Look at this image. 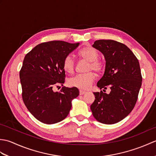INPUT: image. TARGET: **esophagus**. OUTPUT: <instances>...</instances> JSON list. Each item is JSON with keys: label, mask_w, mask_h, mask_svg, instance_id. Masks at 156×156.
<instances>
[{"label": "esophagus", "mask_w": 156, "mask_h": 156, "mask_svg": "<svg viewBox=\"0 0 156 156\" xmlns=\"http://www.w3.org/2000/svg\"><path fill=\"white\" fill-rule=\"evenodd\" d=\"M85 93H87V92L83 91V90H80V95H83V94H84Z\"/></svg>", "instance_id": "esophagus-1"}]
</instances>
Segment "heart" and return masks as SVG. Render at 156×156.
Wrapping results in <instances>:
<instances>
[{
  "label": "heart",
  "mask_w": 156,
  "mask_h": 156,
  "mask_svg": "<svg viewBox=\"0 0 156 156\" xmlns=\"http://www.w3.org/2000/svg\"><path fill=\"white\" fill-rule=\"evenodd\" d=\"M80 57L89 62L87 66V70H94L101 72L104 69L105 66L102 62L98 60V53L94 48L90 46H87L78 51ZM75 62L72 55H66L63 62V68L68 73H72L74 69ZM96 79L94 72H88L85 74H77L69 79L68 84L73 87L78 88L81 90H88L90 88Z\"/></svg>",
  "instance_id": "heart-1"
}]
</instances>
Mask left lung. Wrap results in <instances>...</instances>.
Returning a JSON list of instances; mask_svg holds the SVG:
<instances>
[{"mask_svg":"<svg viewBox=\"0 0 156 156\" xmlns=\"http://www.w3.org/2000/svg\"><path fill=\"white\" fill-rule=\"evenodd\" d=\"M92 47L103 54L104 75L97 82L100 89L109 87V94L94 92L90 106L94 117L102 123L111 125L122 120L133 110L141 87L142 76L137 58L127 46L114 40L95 41Z\"/></svg>","mask_w":156,"mask_h":156,"instance_id":"8db88e82","label":"left lung"}]
</instances>
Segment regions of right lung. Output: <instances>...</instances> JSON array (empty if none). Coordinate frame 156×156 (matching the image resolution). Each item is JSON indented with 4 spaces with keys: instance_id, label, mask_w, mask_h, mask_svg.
<instances>
[{
    "instance_id": "1",
    "label": "right lung",
    "mask_w": 156,
    "mask_h": 156,
    "mask_svg": "<svg viewBox=\"0 0 156 156\" xmlns=\"http://www.w3.org/2000/svg\"><path fill=\"white\" fill-rule=\"evenodd\" d=\"M79 43L51 41L36 45L25 55L20 71L23 100L29 111L38 121L54 124L67 117L72 101L79 95L77 88H53L65 82L63 62L77 48Z\"/></svg>"
}]
</instances>
